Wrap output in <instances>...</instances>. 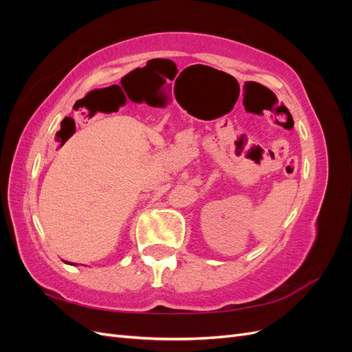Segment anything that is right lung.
Here are the masks:
<instances>
[{"label":"right lung","mask_w":352,"mask_h":352,"mask_svg":"<svg viewBox=\"0 0 352 352\" xmlns=\"http://www.w3.org/2000/svg\"><path fill=\"white\" fill-rule=\"evenodd\" d=\"M63 123H65L66 126H70V124H73V126H74V120L72 119V117H66V119L61 122V124H63ZM74 131H76V127H73V129L70 131V135H72V133H74ZM58 132H60V131H58ZM58 132H57V133H58Z\"/></svg>","instance_id":"1"}]
</instances>
